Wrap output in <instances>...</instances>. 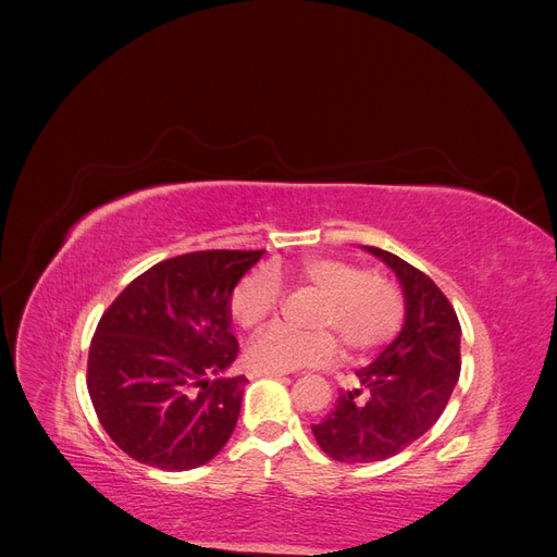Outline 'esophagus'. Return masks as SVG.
I'll use <instances>...</instances> for the list:
<instances>
[{"mask_svg": "<svg viewBox=\"0 0 557 557\" xmlns=\"http://www.w3.org/2000/svg\"><path fill=\"white\" fill-rule=\"evenodd\" d=\"M250 379H260V376H267V379H278V376H285V372H272V369H250Z\"/></svg>", "mask_w": 557, "mask_h": 557, "instance_id": "esophagus-1", "label": "esophagus"}]
</instances>
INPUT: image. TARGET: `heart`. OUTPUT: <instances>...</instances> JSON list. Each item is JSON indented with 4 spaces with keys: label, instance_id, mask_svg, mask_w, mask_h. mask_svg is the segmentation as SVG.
<instances>
[{
    "label": "heart",
    "instance_id": "1",
    "mask_svg": "<svg viewBox=\"0 0 557 557\" xmlns=\"http://www.w3.org/2000/svg\"><path fill=\"white\" fill-rule=\"evenodd\" d=\"M323 295L313 315L315 325L332 327L348 350L364 352L385 344L399 330L404 297L397 283L364 267L339 258H307L297 267H269V272L246 276L232 293L230 311L244 330H256L272 318L278 305V278ZM299 332L281 323L267 327L248 348L250 362L272 372H290L307 364H325L336 356V336L325 330Z\"/></svg>",
    "mask_w": 557,
    "mask_h": 557
}]
</instances>
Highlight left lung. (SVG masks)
Wrapping results in <instances>:
<instances>
[{"mask_svg":"<svg viewBox=\"0 0 557 557\" xmlns=\"http://www.w3.org/2000/svg\"><path fill=\"white\" fill-rule=\"evenodd\" d=\"M364 250L397 274L407 315L397 339L356 372L362 387L342 393L311 425L318 446L346 465L387 460L420 440L444 413L462 364L460 320L436 283L393 252Z\"/></svg>","mask_w":557,"mask_h":557,"instance_id":"1","label":"left lung"}]
</instances>
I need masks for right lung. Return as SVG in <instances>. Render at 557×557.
<instances>
[{"instance_id": "obj_1", "label": "right lung", "mask_w": 557, "mask_h": 557, "mask_svg": "<svg viewBox=\"0 0 557 557\" xmlns=\"http://www.w3.org/2000/svg\"><path fill=\"white\" fill-rule=\"evenodd\" d=\"M262 252L162 260L104 311L90 342L88 393L99 423L132 460L188 471L227 444L248 383L221 376L239 352L230 299Z\"/></svg>"}]
</instances>
